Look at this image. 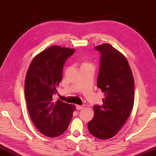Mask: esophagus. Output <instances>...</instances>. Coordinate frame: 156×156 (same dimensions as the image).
<instances>
[{"label": "esophagus", "instance_id": "1", "mask_svg": "<svg viewBox=\"0 0 156 156\" xmlns=\"http://www.w3.org/2000/svg\"><path fill=\"white\" fill-rule=\"evenodd\" d=\"M76 110H82L84 108V106L83 105H76Z\"/></svg>", "mask_w": 156, "mask_h": 156}]
</instances>
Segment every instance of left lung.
Instances as JSON below:
<instances>
[{
	"label": "left lung",
	"mask_w": 156,
	"mask_h": 156,
	"mask_svg": "<svg viewBox=\"0 0 156 156\" xmlns=\"http://www.w3.org/2000/svg\"><path fill=\"white\" fill-rule=\"evenodd\" d=\"M101 53L97 87L104 93L103 105L94 106V118L87 123L95 137L108 140L117 134L134 104V79L126 58L108 44L95 47Z\"/></svg>",
	"instance_id": "left-lung-1"
}]
</instances>
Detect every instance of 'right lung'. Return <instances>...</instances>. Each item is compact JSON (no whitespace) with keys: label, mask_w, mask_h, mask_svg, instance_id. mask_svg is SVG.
I'll return each mask as SVG.
<instances>
[{"label":"right lung","mask_w":156,"mask_h":156,"mask_svg":"<svg viewBox=\"0 0 156 156\" xmlns=\"http://www.w3.org/2000/svg\"><path fill=\"white\" fill-rule=\"evenodd\" d=\"M74 52L73 48L52 46L34 57L27 71L25 97L29 115L39 132L47 137L62 134L75 110V105L53 99L62 78L64 65Z\"/></svg>","instance_id":"1"}]
</instances>
